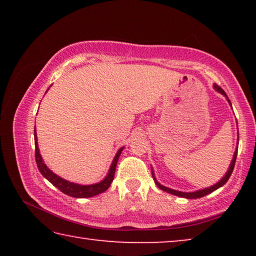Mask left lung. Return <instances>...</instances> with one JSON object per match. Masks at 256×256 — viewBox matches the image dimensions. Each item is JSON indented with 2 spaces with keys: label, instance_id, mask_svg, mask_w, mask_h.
<instances>
[{
  "label": "left lung",
  "instance_id": "1",
  "mask_svg": "<svg viewBox=\"0 0 256 256\" xmlns=\"http://www.w3.org/2000/svg\"><path fill=\"white\" fill-rule=\"evenodd\" d=\"M214 89L216 90V92H220L222 94H224V96L226 97V99L228 100L229 105L232 106V102H230V100H229V99H228L226 92H224V90H222V88H220V86H219L218 84H214ZM238 136V138H237V144H238V141H240V136ZM237 150H238V146H236L235 152H234L232 159V162H230V164H229V168H228V170L226 172V174H224V176L222 177V180H220L218 182V183H216V184H214L212 186H209V188H202V190H196V192H180V190H172V188H166V186L162 185V184H160L159 182L157 180V178H156V176H154V170H152V168H151V172H152L154 180L156 185H157L160 190H164V192H167V193H170V194H172V196H180V198H198L206 196H208V194L212 193V192H214V190H218L219 188H222V186H224V184L227 183V180H229V177H230L232 172V170H234V167H235L236 157H237Z\"/></svg>",
  "mask_w": 256,
  "mask_h": 256
}]
</instances>
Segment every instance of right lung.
I'll return each mask as SVG.
<instances>
[{
  "instance_id": "right-lung-1",
  "label": "right lung",
  "mask_w": 256,
  "mask_h": 256,
  "mask_svg": "<svg viewBox=\"0 0 256 256\" xmlns=\"http://www.w3.org/2000/svg\"><path fill=\"white\" fill-rule=\"evenodd\" d=\"M34 149H36L34 157H36L37 167H38V170H40V174L44 176L47 180L50 182V183L53 184L55 188H58L60 192H63L64 194H66V196H68L76 198L96 196H98V194L105 192L106 190H108V188H110L112 184V180H114L116 164H118L120 156V154H122L123 149L125 148V146H122V148H120L118 150V152H116L114 159H112V164L110 167V170H108L107 175L105 176V178L100 182H98V183H94V184L81 185V184L73 183V182H68L66 180L62 178V177H60L56 174H54V172L46 166V164L44 162V160H42V157L40 154V148H38L36 128H34Z\"/></svg>"
}]
</instances>
